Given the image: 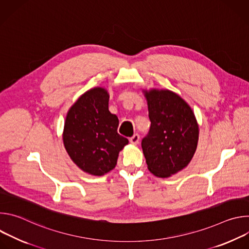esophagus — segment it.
I'll use <instances>...</instances> for the list:
<instances>
[{"label": "esophagus", "instance_id": "esophagus-1", "mask_svg": "<svg viewBox=\"0 0 249 249\" xmlns=\"http://www.w3.org/2000/svg\"><path fill=\"white\" fill-rule=\"evenodd\" d=\"M139 141H140L139 134H135L133 137L130 138V142H131V144H133V145H138Z\"/></svg>", "mask_w": 249, "mask_h": 249}]
</instances>
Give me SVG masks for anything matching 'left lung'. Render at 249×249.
<instances>
[{
  "label": "left lung",
  "mask_w": 249,
  "mask_h": 249,
  "mask_svg": "<svg viewBox=\"0 0 249 249\" xmlns=\"http://www.w3.org/2000/svg\"><path fill=\"white\" fill-rule=\"evenodd\" d=\"M151 128L142 141L148 169L165 178L185 168L198 144L199 126L190 105L169 89H143Z\"/></svg>",
  "instance_id": "obj_1"
}]
</instances>
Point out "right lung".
<instances>
[{
  "mask_svg": "<svg viewBox=\"0 0 249 249\" xmlns=\"http://www.w3.org/2000/svg\"><path fill=\"white\" fill-rule=\"evenodd\" d=\"M109 93L96 87L83 93L69 109L63 131L64 147L86 173L101 176L112 170L128 139L117 133L118 117L108 109Z\"/></svg>",
  "mask_w": 249,
  "mask_h": 249,
  "instance_id": "add662e5",
  "label": "right lung"
}]
</instances>
